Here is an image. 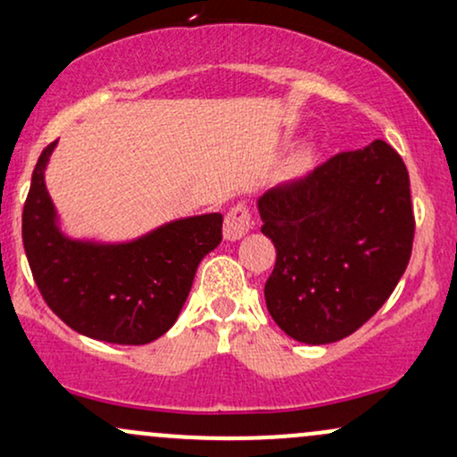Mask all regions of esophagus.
Instances as JSON below:
<instances>
[{"instance_id":"esophagus-1","label":"esophagus","mask_w":457,"mask_h":457,"mask_svg":"<svg viewBox=\"0 0 457 457\" xmlns=\"http://www.w3.org/2000/svg\"><path fill=\"white\" fill-rule=\"evenodd\" d=\"M253 228V212L246 204H236V206L229 208V212L225 214L223 223V236L228 240H238Z\"/></svg>"}]
</instances>
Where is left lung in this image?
<instances>
[{
    "label": "left lung",
    "mask_w": 457,
    "mask_h": 457,
    "mask_svg": "<svg viewBox=\"0 0 457 457\" xmlns=\"http://www.w3.org/2000/svg\"><path fill=\"white\" fill-rule=\"evenodd\" d=\"M258 211L277 249L266 307L296 342L353 335L385 305L411 260V180L382 139L269 188Z\"/></svg>",
    "instance_id": "1"
}]
</instances>
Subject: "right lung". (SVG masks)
Wrapping results in <instances>:
<instances>
[{
  "label": "right lung",
  "mask_w": 457,
  "mask_h": 457,
  "mask_svg": "<svg viewBox=\"0 0 457 457\" xmlns=\"http://www.w3.org/2000/svg\"><path fill=\"white\" fill-rule=\"evenodd\" d=\"M55 144L36 162L23 206V246L40 295L86 337L122 345L154 342L176 322L199 262L221 243L223 217L178 219L120 245L68 238L45 187Z\"/></svg>",
  "instance_id": "1"
}]
</instances>
